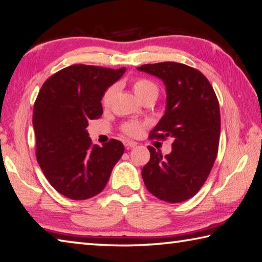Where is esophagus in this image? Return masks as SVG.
Returning a JSON list of instances; mask_svg holds the SVG:
<instances>
[{"label":"esophagus","mask_w":262,"mask_h":262,"mask_svg":"<svg viewBox=\"0 0 262 262\" xmlns=\"http://www.w3.org/2000/svg\"><path fill=\"white\" fill-rule=\"evenodd\" d=\"M123 144H124V146L129 149V148H133L137 146V142L136 141H131V140H124L123 141Z\"/></svg>","instance_id":"obj_1"}]
</instances>
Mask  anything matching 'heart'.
I'll return each instance as SVG.
<instances>
[{
  "label": "heart",
  "instance_id": "b5f03b06",
  "mask_svg": "<svg viewBox=\"0 0 262 262\" xmlns=\"http://www.w3.org/2000/svg\"><path fill=\"white\" fill-rule=\"evenodd\" d=\"M117 90V86L115 84L111 85L110 88L106 89V91L103 92L102 98H101V103L102 106L108 107L113 101V98H114L115 93ZM133 91L136 92V95L140 98L141 100L146 99V98H157L159 96V85L156 84L154 81L149 80V78L146 77H139L136 78L133 81ZM145 124L144 123L139 122H126L122 125V131L125 133V135L130 137H138L142 132Z\"/></svg>",
  "mask_w": 262,
  "mask_h": 262
}]
</instances>
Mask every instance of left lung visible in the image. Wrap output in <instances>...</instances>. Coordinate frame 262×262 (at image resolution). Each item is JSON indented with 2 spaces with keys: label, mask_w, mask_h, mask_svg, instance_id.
<instances>
[{
  "label": "left lung",
  "mask_w": 262,
  "mask_h": 262,
  "mask_svg": "<svg viewBox=\"0 0 262 262\" xmlns=\"http://www.w3.org/2000/svg\"><path fill=\"white\" fill-rule=\"evenodd\" d=\"M137 70L157 76L166 86V110L149 138H173L172 151L165 156L148 146L150 160L142 167V179L161 201H187L204 185L218 155V98L208 78L184 63H147Z\"/></svg>",
  "instance_id": "8db88e82"
}]
</instances>
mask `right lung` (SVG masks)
<instances>
[{"instance_id": "obj_1", "label": "right lung", "mask_w": 262, "mask_h": 262, "mask_svg": "<svg viewBox=\"0 0 262 262\" xmlns=\"http://www.w3.org/2000/svg\"><path fill=\"white\" fill-rule=\"evenodd\" d=\"M120 70L72 65L43 83L34 103L36 159L51 186L71 200H88L105 188L124 152L121 141L92 145L86 126L102 114L101 98Z\"/></svg>"}]
</instances>
